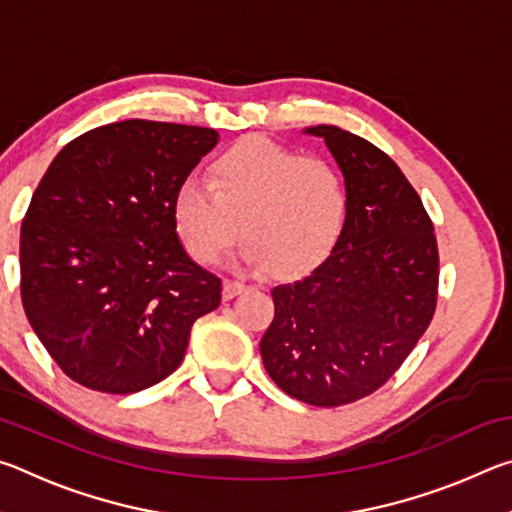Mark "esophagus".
<instances>
[{"label": "esophagus", "instance_id": "obj_1", "mask_svg": "<svg viewBox=\"0 0 512 512\" xmlns=\"http://www.w3.org/2000/svg\"><path fill=\"white\" fill-rule=\"evenodd\" d=\"M246 291V284L244 282H237V280H225L223 282V298L225 300H232L237 298L239 293Z\"/></svg>", "mask_w": 512, "mask_h": 512}]
</instances>
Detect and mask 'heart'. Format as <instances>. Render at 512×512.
I'll list each match as a JSON object with an SVG mask.
<instances>
[{"instance_id":"heart-1","label":"heart","mask_w":512,"mask_h":512,"mask_svg":"<svg viewBox=\"0 0 512 512\" xmlns=\"http://www.w3.org/2000/svg\"><path fill=\"white\" fill-rule=\"evenodd\" d=\"M176 187L173 223L187 253L203 264L225 255L237 235L241 259L268 273L296 277L332 253L348 221V189L339 169L268 137H248Z\"/></svg>"}]
</instances>
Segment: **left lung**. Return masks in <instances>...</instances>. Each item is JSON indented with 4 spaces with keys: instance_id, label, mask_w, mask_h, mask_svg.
<instances>
[{
    "instance_id": "1",
    "label": "left lung",
    "mask_w": 512,
    "mask_h": 512,
    "mask_svg": "<svg viewBox=\"0 0 512 512\" xmlns=\"http://www.w3.org/2000/svg\"><path fill=\"white\" fill-rule=\"evenodd\" d=\"M325 140L348 189V221L323 264L277 284L262 336L264 368L284 393L341 406L375 393L402 366L436 311L438 244L400 167L339 126L302 131Z\"/></svg>"
}]
</instances>
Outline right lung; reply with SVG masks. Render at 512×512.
I'll return each mask as SVG.
<instances>
[{"mask_svg": "<svg viewBox=\"0 0 512 512\" xmlns=\"http://www.w3.org/2000/svg\"><path fill=\"white\" fill-rule=\"evenodd\" d=\"M219 133L128 119L69 142L20 232L22 305L69 379L128 395L169 377L221 280L187 255L171 201Z\"/></svg>", "mask_w": 512, "mask_h": 512, "instance_id": "obj_1", "label": "right lung"}]
</instances>
